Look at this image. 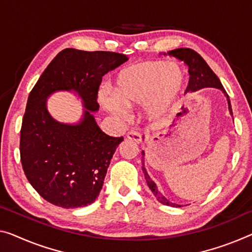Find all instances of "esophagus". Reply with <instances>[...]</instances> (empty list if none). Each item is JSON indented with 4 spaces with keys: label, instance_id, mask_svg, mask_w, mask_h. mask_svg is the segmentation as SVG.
I'll use <instances>...</instances> for the list:
<instances>
[{
    "label": "esophagus",
    "instance_id": "34e87169",
    "mask_svg": "<svg viewBox=\"0 0 252 252\" xmlns=\"http://www.w3.org/2000/svg\"><path fill=\"white\" fill-rule=\"evenodd\" d=\"M127 138L130 139V141H133L135 143H141L142 142V135L138 133V131H135V130H130L127 133Z\"/></svg>",
    "mask_w": 252,
    "mask_h": 252
}]
</instances>
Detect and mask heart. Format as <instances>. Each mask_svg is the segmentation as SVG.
Wrapping results in <instances>:
<instances>
[{
  "instance_id": "obj_1",
  "label": "heart",
  "mask_w": 252,
  "mask_h": 252,
  "mask_svg": "<svg viewBox=\"0 0 252 252\" xmlns=\"http://www.w3.org/2000/svg\"><path fill=\"white\" fill-rule=\"evenodd\" d=\"M187 82L184 66L168 61H143L122 68L113 82L114 94H100L102 106L119 118H126L125 107H136L148 101L150 118L161 119L169 113Z\"/></svg>"
}]
</instances>
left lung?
Masks as SVG:
<instances>
[{"label":"left lung","mask_w":252,"mask_h":252,"mask_svg":"<svg viewBox=\"0 0 252 252\" xmlns=\"http://www.w3.org/2000/svg\"><path fill=\"white\" fill-rule=\"evenodd\" d=\"M168 55L176 57V59L185 62V63L188 65V68H189L188 72L190 76H189V83H188L187 89H186V92L187 91L195 92V91H198V90H200V89H204V88L220 89V90L224 94V95L226 96L227 103H229L230 114L233 116V114H232V107H231L229 94H227L226 91L224 90V88L222 86V83H220L219 77L216 76L215 73L212 71V68L208 66L206 62H205V60L199 55L198 53L190 48H177V49H173V50H170V52H168ZM142 154H143V158H144V156H145L144 151H142ZM142 161H143V172H144L145 180H146V183H148V186L151 189V191H152L153 195L156 196V198L161 204L166 205V206L180 207L181 205H178L176 203H171L170 200L166 199L160 191H158L156 183L151 179L150 176L148 175V172H146V169L144 168V160H142Z\"/></svg>","instance_id":"8db88e82"}]
</instances>
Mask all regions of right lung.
Wrapping results in <instances>:
<instances>
[{
  "label": "right lung",
  "instance_id": "obj_1",
  "mask_svg": "<svg viewBox=\"0 0 252 252\" xmlns=\"http://www.w3.org/2000/svg\"><path fill=\"white\" fill-rule=\"evenodd\" d=\"M127 60L119 53L63 49L30 92L20 131L21 163L30 185L50 204L77 208L99 196L124 137L104 134L92 113L99 110L102 76ZM57 91H74L83 100L86 109L77 124L60 123L49 114L45 101Z\"/></svg>",
  "mask_w": 252,
  "mask_h": 252
}]
</instances>
